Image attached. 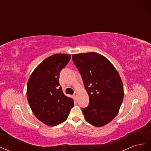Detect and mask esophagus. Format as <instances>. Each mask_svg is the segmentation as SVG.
I'll list each match as a JSON object with an SVG mask.
<instances>
[{"mask_svg":"<svg viewBox=\"0 0 151 151\" xmlns=\"http://www.w3.org/2000/svg\"><path fill=\"white\" fill-rule=\"evenodd\" d=\"M73 96H74V98H75V99H77V93L76 92V93H74V94H73Z\"/></svg>","mask_w":151,"mask_h":151,"instance_id":"34e87169","label":"esophagus"}]
</instances>
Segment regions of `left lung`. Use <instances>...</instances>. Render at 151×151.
Listing matches in <instances>:
<instances>
[{
	"label": "left lung",
	"instance_id": "left-lung-1",
	"mask_svg": "<svg viewBox=\"0 0 151 151\" xmlns=\"http://www.w3.org/2000/svg\"><path fill=\"white\" fill-rule=\"evenodd\" d=\"M89 103L82 108L86 120L95 127L108 124L115 118L123 99V86L119 74L108 59L99 53L74 54Z\"/></svg>",
	"mask_w": 151,
	"mask_h": 151
}]
</instances>
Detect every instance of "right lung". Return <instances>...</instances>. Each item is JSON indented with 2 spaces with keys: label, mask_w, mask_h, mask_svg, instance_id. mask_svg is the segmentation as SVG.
Here are the masks:
<instances>
[{
  "label": "right lung",
  "mask_w": 151,
  "mask_h": 151,
  "mask_svg": "<svg viewBox=\"0 0 151 151\" xmlns=\"http://www.w3.org/2000/svg\"><path fill=\"white\" fill-rule=\"evenodd\" d=\"M70 58L68 54L48 57L35 68L27 84V99L32 111L49 126L65 121L74 105V100L63 94L59 83L60 72Z\"/></svg>",
  "instance_id": "1"
}]
</instances>
